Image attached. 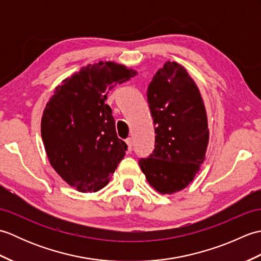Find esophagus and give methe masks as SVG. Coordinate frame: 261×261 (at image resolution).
Returning a JSON list of instances; mask_svg holds the SVG:
<instances>
[{
    "mask_svg": "<svg viewBox=\"0 0 261 261\" xmlns=\"http://www.w3.org/2000/svg\"><path fill=\"white\" fill-rule=\"evenodd\" d=\"M125 143H126V146H127V152H131L132 151V140H131V138H129V139H126Z\"/></svg>",
    "mask_w": 261,
    "mask_h": 261,
    "instance_id": "1",
    "label": "esophagus"
}]
</instances>
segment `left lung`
<instances>
[{
  "label": "left lung",
  "instance_id": "left-lung-1",
  "mask_svg": "<svg viewBox=\"0 0 261 261\" xmlns=\"http://www.w3.org/2000/svg\"><path fill=\"white\" fill-rule=\"evenodd\" d=\"M154 125V150L139 166L151 187L162 194L184 190L205 160L208 145L206 110L187 70L166 62L148 86Z\"/></svg>",
  "mask_w": 261,
  "mask_h": 261
}]
</instances>
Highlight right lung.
I'll return each mask as SVG.
<instances>
[{
  "mask_svg": "<svg viewBox=\"0 0 261 261\" xmlns=\"http://www.w3.org/2000/svg\"><path fill=\"white\" fill-rule=\"evenodd\" d=\"M137 75L113 62L82 67L55 88L41 118V137L56 173L82 193L107 186L126 143L115 131L109 91Z\"/></svg>",
  "mask_w": 261,
  "mask_h": 261,
  "instance_id": "1",
  "label": "right lung"
}]
</instances>
